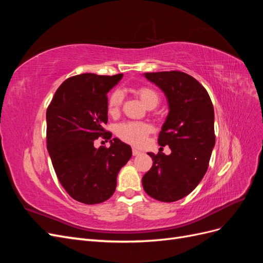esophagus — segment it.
I'll use <instances>...</instances> for the list:
<instances>
[{"label":"esophagus","mask_w":263,"mask_h":263,"mask_svg":"<svg viewBox=\"0 0 263 263\" xmlns=\"http://www.w3.org/2000/svg\"><path fill=\"white\" fill-rule=\"evenodd\" d=\"M140 154H141L140 150H138V149H136V148H133V155H134V156H138V155H140Z\"/></svg>","instance_id":"obj_1"}]
</instances>
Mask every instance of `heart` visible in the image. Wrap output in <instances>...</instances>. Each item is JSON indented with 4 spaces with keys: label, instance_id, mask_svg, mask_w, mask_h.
<instances>
[{
    "label": "heart",
    "instance_id": "b5f03b06",
    "mask_svg": "<svg viewBox=\"0 0 263 263\" xmlns=\"http://www.w3.org/2000/svg\"><path fill=\"white\" fill-rule=\"evenodd\" d=\"M141 102L144 103L145 106L150 104V103H155L157 105L159 102V95L158 93L150 89V87H140L137 91ZM124 99V94L121 90H115L112 94L109 95L107 107L109 114H116L118 112L119 107L122 105V102ZM151 130V126L146 123L140 122H126L122 123L117 126V136L122 140L128 142V144L138 146L141 145L145 141L147 135Z\"/></svg>",
    "mask_w": 263,
    "mask_h": 263
}]
</instances>
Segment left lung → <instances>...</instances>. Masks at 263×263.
Masks as SVG:
<instances>
[{"label": "left lung", "instance_id": "left-lung-1", "mask_svg": "<svg viewBox=\"0 0 263 263\" xmlns=\"http://www.w3.org/2000/svg\"><path fill=\"white\" fill-rule=\"evenodd\" d=\"M166 98L169 113L158 144L171 154L148 153L153 166L142 177L145 192L161 202H176L198 185L215 147L214 107L204 86L180 71L144 73Z\"/></svg>", "mask_w": 263, "mask_h": 263}]
</instances>
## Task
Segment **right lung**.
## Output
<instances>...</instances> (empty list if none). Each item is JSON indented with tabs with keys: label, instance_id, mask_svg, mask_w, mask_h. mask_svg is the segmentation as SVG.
<instances>
[{
	"label": "right lung",
	"instance_id": "add662e5",
	"mask_svg": "<svg viewBox=\"0 0 263 263\" xmlns=\"http://www.w3.org/2000/svg\"><path fill=\"white\" fill-rule=\"evenodd\" d=\"M123 74L83 73L69 78L47 108V149L55 174L68 194L84 204L113 195L118 172L132 158V148L103 128L107 123V93ZM100 136L110 148L93 147Z\"/></svg>",
	"mask_w": 263,
	"mask_h": 263
}]
</instances>
